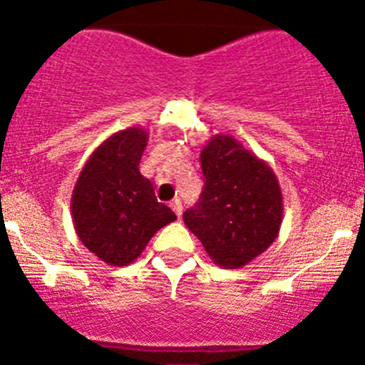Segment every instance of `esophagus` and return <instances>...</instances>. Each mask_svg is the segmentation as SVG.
I'll use <instances>...</instances> for the list:
<instances>
[{
	"label": "esophagus",
	"instance_id": "34e87169",
	"mask_svg": "<svg viewBox=\"0 0 365 365\" xmlns=\"http://www.w3.org/2000/svg\"><path fill=\"white\" fill-rule=\"evenodd\" d=\"M170 206H172V210L177 214V217H180V214H182V202H180V199H173L170 202Z\"/></svg>",
	"mask_w": 365,
	"mask_h": 365
}]
</instances>
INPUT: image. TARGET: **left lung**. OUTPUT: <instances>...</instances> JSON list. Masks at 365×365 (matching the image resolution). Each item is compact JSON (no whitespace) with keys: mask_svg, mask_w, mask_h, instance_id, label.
Here are the masks:
<instances>
[{"mask_svg":"<svg viewBox=\"0 0 365 365\" xmlns=\"http://www.w3.org/2000/svg\"><path fill=\"white\" fill-rule=\"evenodd\" d=\"M205 190L185 225L215 265L241 269L278 237L283 197L272 168L234 137L215 135L201 151Z\"/></svg>","mask_w":365,"mask_h":365,"instance_id":"1","label":"left lung"}]
</instances>
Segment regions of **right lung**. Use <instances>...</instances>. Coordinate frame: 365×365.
Returning <instances> with one entry per match:
<instances>
[{"mask_svg":"<svg viewBox=\"0 0 365 365\" xmlns=\"http://www.w3.org/2000/svg\"><path fill=\"white\" fill-rule=\"evenodd\" d=\"M146 144L148 131L138 125L113 133L89 155L74 185V230L108 265L133 263L157 230L177 219L138 172Z\"/></svg>","mask_w":365,"mask_h":365,"instance_id":"obj_1","label":"right lung"}]
</instances>
